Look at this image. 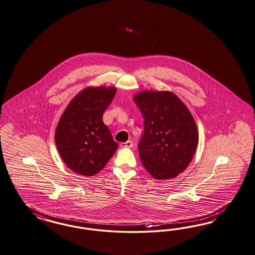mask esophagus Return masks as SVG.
<instances>
[{
	"label": "esophagus",
	"mask_w": 255,
	"mask_h": 255,
	"mask_svg": "<svg viewBox=\"0 0 255 255\" xmlns=\"http://www.w3.org/2000/svg\"><path fill=\"white\" fill-rule=\"evenodd\" d=\"M121 146H122V147H131V146H132V142L129 140V141H127V142L122 143Z\"/></svg>",
	"instance_id": "34e87169"
}]
</instances>
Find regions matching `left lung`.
Here are the masks:
<instances>
[{
  "mask_svg": "<svg viewBox=\"0 0 255 255\" xmlns=\"http://www.w3.org/2000/svg\"><path fill=\"white\" fill-rule=\"evenodd\" d=\"M133 101L144 117V134L138 149L145 170L154 179L167 180L184 172L199 143L192 114L170 91H142Z\"/></svg>",
  "mask_w": 255,
  "mask_h": 255,
  "instance_id": "8db88e82",
  "label": "left lung"
}]
</instances>
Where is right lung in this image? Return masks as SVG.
Instances as JSON below:
<instances>
[{
    "label": "right lung",
    "instance_id": "right-lung-1",
    "mask_svg": "<svg viewBox=\"0 0 255 255\" xmlns=\"http://www.w3.org/2000/svg\"><path fill=\"white\" fill-rule=\"evenodd\" d=\"M116 87L89 86L69 102L56 126L55 145L64 163L84 176L100 172L118 144L103 123L105 110L116 94Z\"/></svg>",
    "mask_w": 255,
    "mask_h": 255
}]
</instances>
